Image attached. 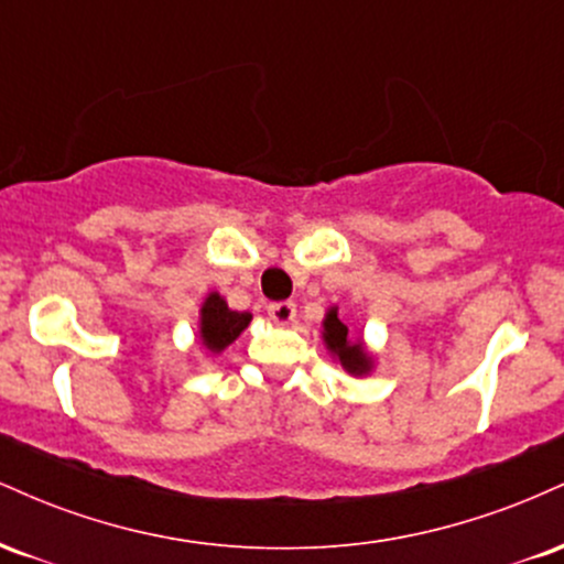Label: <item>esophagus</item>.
Here are the masks:
<instances>
[{
	"label": "esophagus",
	"mask_w": 564,
	"mask_h": 564,
	"mask_svg": "<svg viewBox=\"0 0 564 564\" xmlns=\"http://www.w3.org/2000/svg\"><path fill=\"white\" fill-rule=\"evenodd\" d=\"M268 315L275 323H281V326H286V323L296 318V304L294 302H273L268 307Z\"/></svg>",
	"instance_id": "obj_1"
}]
</instances>
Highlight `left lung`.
<instances>
[{
  "label": "left lung",
  "instance_id": "8db88e82",
  "mask_svg": "<svg viewBox=\"0 0 564 564\" xmlns=\"http://www.w3.org/2000/svg\"><path fill=\"white\" fill-rule=\"evenodd\" d=\"M321 336L323 345H326L328 355H332L334 364H339L349 377H368V373L377 368L371 349L366 347L364 336L349 332L347 323L339 321V307H328L321 323Z\"/></svg>",
  "mask_w": 564,
  "mask_h": 564
}]
</instances>
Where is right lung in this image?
I'll return each mask as SVG.
<instances>
[{"mask_svg": "<svg viewBox=\"0 0 564 564\" xmlns=\"http://www.w3.org/2000/svg\"><path fill=\"white\" fill-rule=\"evenodd\" d=\"M251 313H236L219 291H209L198 310V341L209 355H219L246 332Z\"/></svg>", "mask_w": 564, "mask_h": 564, "instance_id": "right-lung-1", "label": "right lung"}]
</instances>
